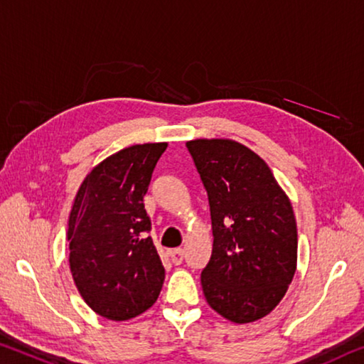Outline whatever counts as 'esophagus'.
<instances>
[{
    "mask_svg": "<svg viewBox=\"0 0 364 364\" xmlns=\"http://www.w3.org/2000/svg\"><path fill=\"white\" fill-rule=\"evenodd\" d=\"M170 257H171L173 264L180 265L184 259V251L180 250V247H178V250H173V251H170Z\"/></svg>",
    "mask_w": 364,
    "mask_h": 364,
    "instance_id": "esophagus-1",
    "label": "esophagus"
}]
</instances>
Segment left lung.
<instances>
[{"label": "left lung", "mask_w": 364, "mask_h": 364, "mask_svg": "<svg viewBox=\"0 0 364 364\" xmlns=\"http://www.w3.org/2000/svg\"><path fill=\"white\" fill-rule=\"evenodd\" d=\"M210 207L212 256L200 274L218 314L236 324L267 316L296 269L291 204L267 164L230 139L186 142Z\"/></svg>", "instance_id": "1"}]
</instances>
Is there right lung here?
<instances>
[{"label":"right lung","instance_id":"obj_1","mask_svg":"<svg viewBox=\"0 0 364 364\" xmlns=\"http://www.w3.org/2000/svg\"><path fill=\"white\" fill-rule=\"evenodd\" d=\"M168 144L123 149L95 166L69 215V265L84 301L109 321H128L157 301L165 269L144 209L155 165Z\"/></svg>","mask_w":364,"mask_h":364}]
</instances>
